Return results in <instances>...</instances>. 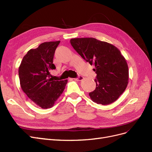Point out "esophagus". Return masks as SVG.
Listing matches in <instances>:
<instances>
[{
    "mask_svg": "<svg viewBox=\"0 0 152 152\" xmlns=\"http://www.w3.org/2000/svg\"><path fill=\"white\" fill-rule=\"evenodd\" d=\"M75 80H77V81H82L83 80V77L82 76H78L76 78H75Z\"/></svg>",
    "mask_w": 152,
    "mask_h": 152,
    "instance_id": "esophagus-1",
    "label": "esophagus"
}]
</instances>
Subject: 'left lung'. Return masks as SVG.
<instances>
[{"mask_svg":"<svg viewBox=\"0 0 152 152\" xmlns=\"http://www.w3.org/2000/svg\"><path fill=\"white\" fill-rule=\"evenodd\" d=\"M81 57L95 66L96 88L89 94L98 104L109 105L118 99L128 83V64L114 45L94 38H77L70 40Z\"/></svg>","mask_w":152,"mask_h":152,"instance_id":"obj_1","label":"left lung"}]
</instances>
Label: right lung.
<instances>
[{"mask_svg": "<svg viewBox=\"0 0 152 152\" xmlns=\"http://www.w3.org/2000/svg\"><path fill=\"white\" fill-rule=\"evenodd\" d=\"M60 41L41 43L24 56L19 67V77L23 91L42 109L50 108L64 90L67 80L54 81L50 77L55 69L53 58Z\"/></svg>", "mask_w": 152, "mask_h": 152, "instance_id": "obj_1", "label": "right lung"}]
</instances>
